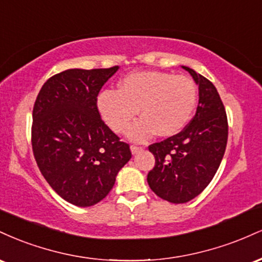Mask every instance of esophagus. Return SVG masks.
I'll return each mask as SVG.
<instances>
[{
  "label": "esophagus",
  "instance_id": "1",
  "mask_svg": "<svg viewBox=\"0 0 262 262\" xmlns=\"http://www.w3.org/2000/svg\"><path fill=\"white\" fill-rule=\"evenodd\" d=\"M130 151H132V154H138V152L139 151H141V148H139V146H135V145H132L130 146Z\"/></svg>",
  "mask_w": 262,
  "mask_h": 262
}]
</instances>
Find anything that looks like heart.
Instances as JSON below:
<instances>
[{"label": "heart", "instance_id": "b5f03b06", "mask_svg": "<svg viewBox=\"0 0 262 262\" xmlns=\"http://www.w3.org/2000/svg\"><path fill=\"white\" fill-rule=\"evenodd\" d=\"M196 103L193 81L162 71L129 74L118 91H103L97 97L101 117L117 133L129 127L139 110L143 118L128 130V138L134 141H145L155 133L160 137L177 134L191 119Z\"/></svg>", "mask_w": 262, "mask_h": 262}]
</instances>
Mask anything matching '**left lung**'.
I'll return each mask as SVG.
<instances>
[{
  "label": "left lung",
  "instance_id": "8db88e82",
  "mask_svg": "<svg viewBox=\"0 0 262 262\" xmlns=\"http://www.w3.org/2000/svg\"><path fill=\"white\" fill-rule=\"evenodd\" d=\"M198 86V106L183 130L149 146L155 166L148 173L152 192L171 203H186L203 191L217 172L228 140V121L214 85L182 66Z\"/></svg>",
  "mask_w": 262,
  "mask_h": 262
}]
</instances>
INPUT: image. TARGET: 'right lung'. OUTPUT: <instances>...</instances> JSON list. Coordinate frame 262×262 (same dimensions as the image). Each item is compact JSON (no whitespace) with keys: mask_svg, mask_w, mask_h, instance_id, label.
Returning <instances> with one entry per match:
<instances>
[{"mask_svg":"<svg viewBox=\"0 0 262 262\" xmlns=\"http://www.w3.org/2000/svg\"><path fill=\"white\" fill-rule=\"evenodd\" d=\"M118 69H69L50 77L35 100V161L50 187L74 206L103 200L132 158L128 144L104 124L97 110L98 92Z\"/></svg>","mask_w":262,"mask_h":262,"instance_id":"add662e5","label":"right lung"}]
</instances>
